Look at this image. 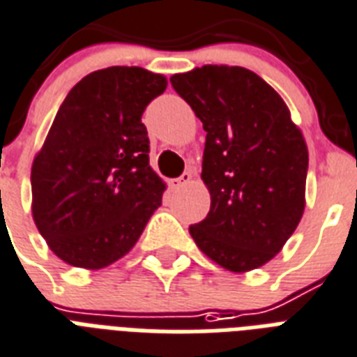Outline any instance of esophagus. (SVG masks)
I'll list each match as a JSON object with an SVG mask.
<instances>
[{"label":"esophagus","mask_w":357,"mask_h":357,"mask_svg":"<svg viewBox=\"0 0 357 357\" xmlns=\"http://www.w3.org/2000/svg\"><path fill=\"white\" fill-rule=\"evenodd\" d=\"M192 181V173H190V171H186V173H182L181 176H178V178H171V188H175V190H178V188H182V186H186L188 182Z\"/></svg>","instance_id":"esophagus-1"}]
</instances>
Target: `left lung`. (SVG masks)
I'll return each instance as SVG.
<instances>
[{
  "instance_id": "8db88e82",
  "label": "left lung",
  "mask_w": 357,
  "mask_h": 357,
  "mask_svg": "<svg viewBox=\"0 0 357 357\" xmlns=\"http://www.w3.org/2000/svg\"><path fill=\"white\" fill-rule=\"evenodd\" d=\"M206 132L201 178L210 210L190 234L204 255L248 272L278 255L302 220L307 145L283 98L242 66L171 76Z\"/></svg>"
}]
</instances>
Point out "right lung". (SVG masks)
<instances>
[{
    "label": "right lung",
    "instance_id": "obj_1",
    "mask_svg": "<svg viewBox=\"0 0 357 357\" xmlns=\"http://www.w3.org/2000/svg\"><path fill=\"white\" fill-rule=\"evenodd\" d=\"M167 87L141 66L87 74L61 104L33 160V220L66 264L109 266L135 245L165 184L149 165L141 115Z\"/></svg>",
    "mask_w": 357,
    "mask_h": 357
}]
</instances>
